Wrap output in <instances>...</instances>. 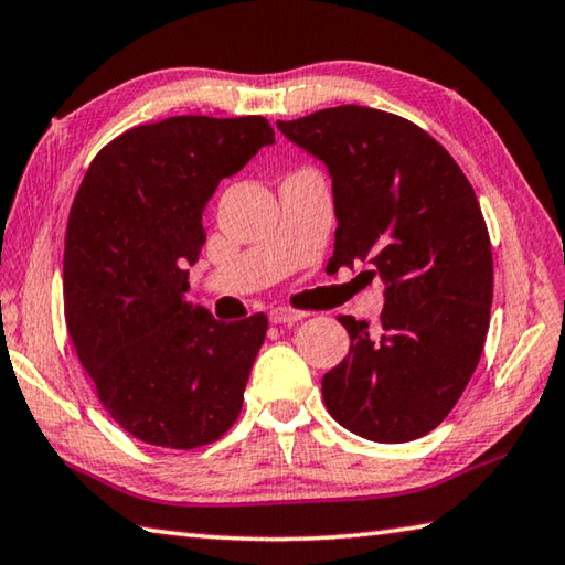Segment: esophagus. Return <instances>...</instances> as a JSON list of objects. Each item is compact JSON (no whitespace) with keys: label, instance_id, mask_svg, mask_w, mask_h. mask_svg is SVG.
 I'll list each match as a JSON object with an SVG mask.
<instances>
[{"label":"esophagus","instance_id":"34e87169","mask_svg":"<svg viewBox=\"0 0 565 565\" xmlns=\"http://www.w3.org/2000/svg\"><path fill=\"white\" fill-rule=\"evenodd\" d=\"M308 310H295V308H288V305H280V308L270 310V320L275 324H295L298 320H305L308 318Z\"/></svg>","mask_w":565,"mask_h":565}]
</instances>
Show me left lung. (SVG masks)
<instances>
[{
  "instance_id": "left-lung-1",
  "label": "left lung",
  "mask_w": 565,
  "mask_h": 565,
  "mask_svg": "<svg viewBox=\"0 0 565 565\" xmlns=\"http://www.w3.org/2000/svg\"><path fill=\"white\" fill-rule=\"evenodd\" d=\"M277 128L332 175L334 270L372 263L380 328L340 315L350 352L322 377L332 419L382 444L419 439L447 419L487 342L491 241L477 193L447 148L397 114L322 108Z\"/></svg>"
}]
</instances>
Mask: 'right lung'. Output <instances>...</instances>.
<instances>
[{
  "label": "right lung",
  "instance_id": "obj_1",
  "mask_svg": "<svg viewBox=\"0 0 565 565\" xmlns=\"http://www.w3.org/2000/svg\"><path fill=\"white\" fill-rule=\"evenodd\" d=\"M275 141L263 116H171L134 126L88 166L64 243L66 330L96 397L131 437L198 449L233 427L267 332L185 300L223 178Z\"/></svg>",
  "mask_w": 565,
  "mask_h": 565
}]
</instances>
